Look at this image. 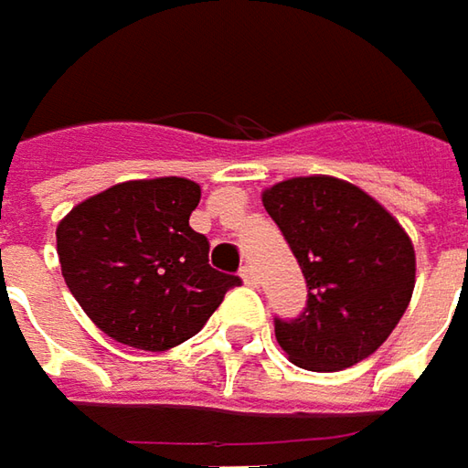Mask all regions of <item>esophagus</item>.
<instances>
[{"label":"esophagus","instance_id":"34e87169","mask_svg":"<svg viewBox=\"0 0 468 468\" xmlns=\"http://www.w3.org/2000/svg\"><path fill=\"white\" fill-rule=\"evenodd\" d=\"M239 275H241V281H244V283H247V285H257V283H260V278H257V271H255V268H252V265H244Z\"/></svg>","mask_w":468,"mask_h":468}]
</instances>
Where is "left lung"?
<instances>
[{
	"label": "left lung",
	"mask_w": 468,
	"mask_h": 468,
	"mask_svg": "<svg viewBox=\"0 0 468 468\" xmlns=\"http://www.w3.org/2000/svg\"><path fill=\"white\" fill-rule=\"evenodd\" d=\"M309 288L306 312L275 319V337L306 371H343L373 356L415 291V247L391 213L358 185L329 175L262 190Z\"/></svg>",
	"instance_id": "obj_1"
}]
</instances>
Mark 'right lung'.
Returning <instances> with one entry per match:
<instances>
[{"label":"right lung","mask_w":468,"mask_h":468,"mask_svg":"<svg viewBox=\"0 0 468 468\" xmlns=\"http://www.w3.org/2000/svg\"><path fill=\"white\" fill-rule=\"evenodd\" d=\"M200 185L185 177L118 183L56 227L61 275L84 314L115 343L162 353L197 335L237 275L208 265L190 229Z\"/></svg>","instance_id":"obj_1"}]
</instances>
